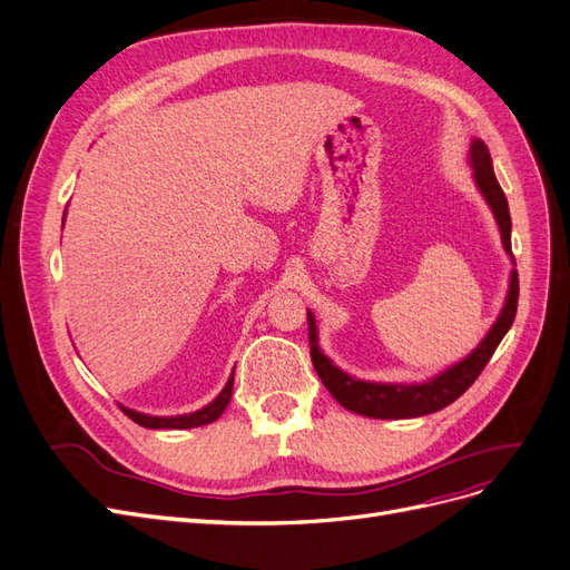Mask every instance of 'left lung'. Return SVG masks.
Masks as SVG:
<instances>
[{
  "instance_id": "obj_1",
  "label": "left lung",
  "mask_w": 570,
  "mask_h": 570,
  "mask_svg": "<svg viewBox=\"0 0 570 570\" xmlns=\"http://www.w3.org/2000/svg\"><path fill=\"white\" fill-rule=\"evenodd\" d=\"M472 165H474V179L498 219L504 249L512 254V217H509L504 190L495 179L493 163H490V153L483 141L472 144ZM517 306H519V273L512 271V283H509L507 302L493 330L488 332L485 340L469 353L462 363L448 367L443 375L429 380L424 384H372V382L348 377L346 372H342L323 356V351L318 348V342H316L318 340L316 321H313V313L308 311L311 361L318 372V377L323 380L325 389L351 412H358V415L377 417V420H405V417L429 415V412L443 410L445 405L458 401L464 391L476 382L488 361L493 358V353L502 342V337L507 335V330L512 327L517 318Z\"/></svg>"
}]
</instances>
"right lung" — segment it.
<instances>
[{"instance_id": "1", "label": "right lung", "mask_w": 570, "mask_h": 570, "mask_svg": "<svg viewBox=\"0 0 570 570\" xmlns=\"http://www.w3.org/2000/svg\"><path fill=\"white\" fill-rule=\"evenodd\" d=\"M233 394V377L228 380V384L224 386L222 394L214 399L209 405H205L198 412H190V415H179V417H150V415H141V412H134L129 407H122L125 415L129 420H134L136 424H141L146 429H193V426H203L217 420L222 412L226 410L228 401Z\"/></svg>"}]
</instances>
